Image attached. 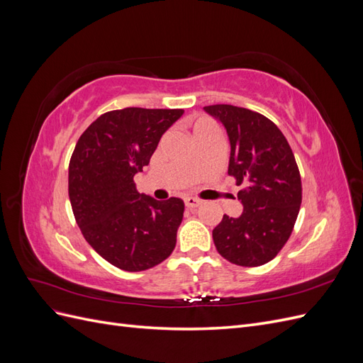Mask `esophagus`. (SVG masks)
Here are the masks:
<instances>
[{"label":"esophagus","mask_w":363,"mask_h":363,"mask_svg":"<svg viewBox=\"0 0 363 363\" xmlns=\"http://www.w3.org/2000/svg\"><path fill=\"white\" fill-rule=\"evenodd\" d=\"M184 204L188 208H195L201 204V200H196V199H194V196H188V199L184 200Z\"/></svg>","instance_id":"1"}]
</instances>
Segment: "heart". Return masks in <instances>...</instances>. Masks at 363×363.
Masks as SVG:
<instances>
[{
	"mask_svg": "<svg viewBox=\"0 0 363 363\" xmlns=\"http://www.w3.org/2000/svg\"><path fill=\"white\" fill-rule=\"evenodd\" d=\"M211 123H208V121H206V119H200V121H196L195 123V125H194V130H199V128H203V127H206V125H208Z\"/></svg>",
	"mask_w": 363,
	"mask_h": 363,
	"instance_id": "obj_1",
	"label": "heart"
}]
</instances>
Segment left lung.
<instances>
[{
    "mask_svg": "<svg viewBox=\"0 0 363 363\" xmlns=\"http://www.w3.org/2000/svg\"><path fill=\"white\" fill-rule=\"evenodd\" d=\"M230 139L228 175L244 206L239 218L224 215L213 228L219 255L239 267H260L288 242L301 206V177L294 152L271 119L232 104L206 106Z\"/></svg>",
    "mask_w": 363,
    "mask_h": 363,
    "instance_id": "left-lung-1",
    "label": "left lung"
}]
</instances>
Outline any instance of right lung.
<instances>
[{
	"label": "right lung",
	"instance_id": "right-lung-1",
	"mask_svg": "<svg viewBox=\"0 0 363 363\" xmlns=\"http://www.w3.org/2000/svg\"><path fill=\"white\" fill-rule=\"evenodd\" d=\"M183 108L125 107L87 127L69 160L68 192L84 239L113 267L138 272L175 248L184 203L139 194L135 174L147 167L162 135Z\"/></svg>",
	"mask_w": 363,
	"mask_h": 363
}]
</instances>
